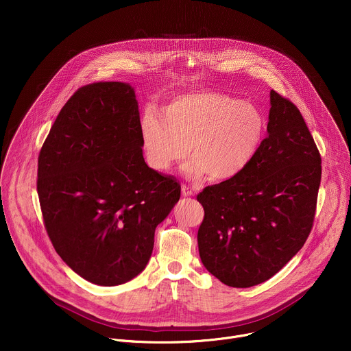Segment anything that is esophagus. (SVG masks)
<instances>
[{
  "mask_svg": "<svg viewBox=\"0 0 351 351\" xmlns=\"http://www.w3.org/2000/svg\"><path fill=\"white\" fill-rule=\"evenodd\" d=\"M182 194H183L184 197H191V195H193L191 187H189V186H186V184H182Z\"/></svg>",
  "mask_w": 351,
  "mask_h": 351,
  "instance_id": "obj_1",
  "label": "esophagus"
}]
</instances>
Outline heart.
Returning a JSON list of instances; mask_svg holds the SVG:
<instances>
[{
	"label": "heart",
	"mask_w": 351,
	"mask_h": 351,
	"mask_svg": "<svg viewBox=\"0 0 351 351\" xmlns=\"http://www.w3.org/2000/svg\"><path fill=\"white\" fill-rule=\"evenodd\" d=\"M265 132L263 112L252 103L219 91L175 97L164 115L147 108L140 136L148 165L168 172L190 154L183 173L191 180L237 176L254 158Z\"/></svg>",
	"instance_id": "1"
}]
</instances>
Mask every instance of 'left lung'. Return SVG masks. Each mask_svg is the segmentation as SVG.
I'll use <instances>...</instances> for the list:
<instances>
[{
	"mask_svg": "<svg viewBox=\"0 0 351 351\" xmlns=\"http://www.w3.org/2000/svg\"><path fill=\"white\" fill-rule=\"evenodd\" d=\"M268 134L237 176L197 194L198 252L222 283L252 287L279 272L313 229L321 156L298 108L271 90Z\"/></svg>",
	"mask_w": 351,
	"mask_h": 351,
	"instance_id": "obj_1",
	"label": "left lung"
}]
</instances>
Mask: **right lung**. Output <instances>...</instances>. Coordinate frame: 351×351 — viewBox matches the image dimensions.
<instances>
[{
  "label": "right lung",
  "mask_w": 351,
  "mask_h": 351,
  "mask_svg": "<svg viewBox=\"0 0 351 351\" xmlns=\"http://www.w3.org/2000/svg\"><path fill=\"white\" fill-rule=\"evenodd\" d=\"M141 147L133 87L98 82L75 91L40 149L37 193L48 237L94 285L137 276L157 225L180 198L179 182L148 168Z\"/></svg>",
  "instance_id": "obj_1"
}]
</instances>
